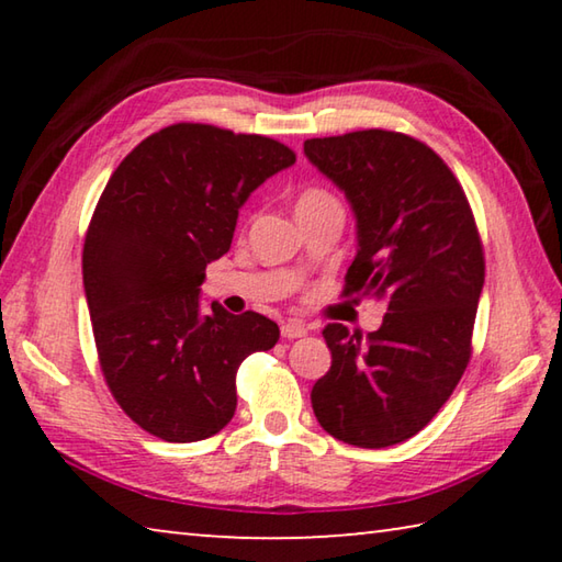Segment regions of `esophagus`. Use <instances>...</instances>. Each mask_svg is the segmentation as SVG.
I'll use <instances>...</instances> for the list:
<instances>
[{"label":"esophagus","mask_w":562,"mask_h":562,"mask_svg":"<svg viewBox=\"0 0 562 562\" xmlns=\"http://www.w3.org/2000/svg\"><path fill=\"white\" fill-rule=\"evenodd\" d=\"M304 335H307V327H304L300 319H288L282 325V337L284 339H300Z\"/></svg>","instance_id":"esophagus-1"}]
</instances>
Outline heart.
Listing matches in <instances>:
<instances>
[{"mask_svg":"<svg viewBox=\"0 0 562 562\" xmlns=\"http://www.w3.org/2000/svg\"><path fill=\"white\" fill-rule=\"evenodd\" d=\"M325 205H339V203H337L335 195L327 193V190L307 188V190H302L300 198H297V215L317 211V207H325Z\"/></svg>","mask_w":562,"mask_h":562,"instance_id":"heart-1","label":"heart"}]
</instances>
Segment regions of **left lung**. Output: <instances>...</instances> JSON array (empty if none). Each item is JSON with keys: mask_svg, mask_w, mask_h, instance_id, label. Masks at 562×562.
<instances>
[{"mask_svg": "<svg viewBox=\"0 0 562 562\" xmlns=\"http://www.w3.org/2000/svg\"><path fill=\"white\" fill-rule=\"evenodd\" d=\"M304 156L357 217L345 294L386 302L376 331H322L331 367L312 386V408L335 439L386 449L439 414L469 364L486 272L479 227L451 168L406 133L310 138Z\"/></svg>", "mask_w": 562, "mask_h": 562, "instance_id": "1", "label": "left lung"}]
</instances>
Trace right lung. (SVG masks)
Listing matches in <instances>:
<instances>
[{
	"label": "right lung",
	"mask_w": 562,
	"mask_h": 562,
	"mask_svg": "<svg viewBox=\"0 0 562 562\" xmlns=\"http://www.w3.org/2000/svg\"><path fill=\"white\" fill-rule=\"evenodd\" d=\"M294 164L258 133L173 123L131 150L99 198L83 243V290L99 364L140 429L170 443L227 426L235 374L280 327L258 312L201 315L207 262L231 250L237 211Z\"/></svg>",
	"instance_id": "add662e5"
}]
</instances>
